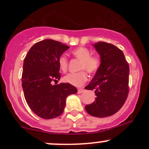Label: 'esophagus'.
<instances>
[{"instance_id": "esophagus-1", "label": "esophagus", "mask_w": 149, "mask_h": 149, "mask_svg": "<svg viewBox=\"0 0 149 149\" xmlns=\"http://www.w3.org/2000/svg\"><path fill=\"white\" fill-rule=\"evenodd\" d=\"M84 89L83 88H78V94H81L82 92H84Z\"/></svg>"}]
</instances>
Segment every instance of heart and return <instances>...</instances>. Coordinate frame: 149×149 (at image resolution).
Wrapping results in <instances>:
<instances>
[{
	"mask_svg": "<svg viewBox=\"0 0 149 149\" xmlns=\"http://www.w3.org/2000/svg\"><path fill=\"white\" fill-rule=\"evenodd\" d=\"M71 53L76 59L81 61L79 70H86L90 74L97 73L101 66L102 61L99 55H91V51L84 47H79L71 51ZM59 68L63 72H65L68 69V60L65 55H62L58 60ZM64 81L76 86H80L86 81L87 74L84 70L78 73H68L64 77Z\"/></svg>",
	"mask_w": 149,
	"mask_h": 149,
	"instance_id": "1",
	"label": "heart"
}]
</instances>
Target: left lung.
<instances>
[{"label": "left lung", "mask_w": 149, "mask_h": 149, "mask_svg": "<svg viewBox=\"0 0 149 149\" xmlns=\"http://www.w3.org/2000/svg\"><path fill=\"white\" fill-rule=\"evenodd\" d=\"M102 63L98 71L85 87L94 90L95 101L86 105V111L97 118H105L120 110L129 92V65L123 51L104 42L94 45Z\"/></svg>", "instance_id": "left-lung-1"}]
</instances>
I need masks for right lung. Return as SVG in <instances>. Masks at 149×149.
<instances>
[{"instance_id": "right-lung-1", "label": "right lung", "mask_w": 149, "mask_h": 149, "mask_svg": "<svg viewBox=\"0 0 149 149\" xmlns=\"http://www.w3.org/2000/svg\"><path fill=\"white\" fill-rule=\"evenodd\" d=\"M70 47L44 40L30 48L24 61L22 88L30 109L43 119H52L64 111L68 96L77 93L68 83L52 85L61 79L58 60Z\"/></svg>"}]
</instances>
